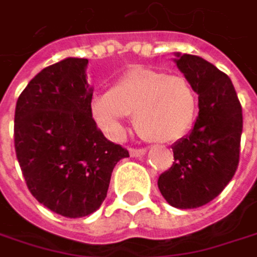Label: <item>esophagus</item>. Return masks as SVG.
Masks as SVG:
<instances>
[{"label": "esophagus", "instance_id": "esophagus-1", "mask_svg": "<svg viewBox=\"0 0 257 257\" xmlns=\"http://www.w3.org/2000/svg\"><path fill=\"white\" fill-rule=\"evenodd\" d=\"M129 155L132 156V158H137V156H143V155H146V149H129Z\"/></svg>", "mask_w": 257, "mask_h": 257}]
</instances>
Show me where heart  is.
<instances>
[{"instance_id": "b5f03b06", "label": "heart", "mask_w": 257, "mask_h": 257, "mask_svg": "<svg viewBox=\"0 0 257 257\" xmlns=\"http://www.w3.org/2000/svg\"><path fill=\"white\" fill-rule=\"evenodd\" d=\"M196 111L198 96L186 78L143 67L129 70L92 104L95 120L110 137H122L126 114H134L137 132L153 143L183 138Z\"/></svg>"}]
</instances>
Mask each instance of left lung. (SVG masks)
Instances as JSON below:
<instances>
[{
  "mask_svg": "<svg viewBox=\"0 0 257 257\" xmlns=\"http://www.w3.org/2000/svg\"><path fill=\"white\" fill-rule=\"evenodd\" d=\"M176 64L198 93L199 113L189 135L173 146L174 162L158 187L176 208H198L222 193L238 168L242 108L231 78L195 55Z\"/></svg>",
  "mask_w": 257,
  "mask_h": 257,
  "instance_id": "8db88e82",
  "label": "left lung"
}]
</instances>
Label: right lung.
<instances>
[{
    "mask_svg": "<svg viewBox=\"0 0 257 257\" xmlns=\"http://www.w3.org/2000/svg\"><path fill=\"white\" fill-rule=\"evenodd\" d=\"M86 67L81 58L46 67L28 83L15 111V149L29 192L71 219L101 207L113 168L129 156L92 117Z\"/></svg>",
    "mask_w": 257,
    "mask_h": 257,
    "instance_id": "obj_1",
    "label": "right lung"
}]
</instances>
